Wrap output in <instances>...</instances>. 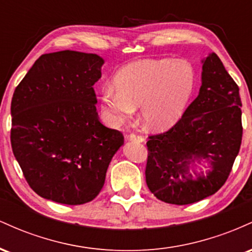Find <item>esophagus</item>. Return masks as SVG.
<instances>
[{
    "label": "esophagus",
    "mask_w": 252,
    "mask_h": 252,
    "mask_svg": "<svg viewBox=\"0 0 252 252\" xmlns=\"http://www.w3.org/2000/svg\"><path fill=\"white\" fill-rule=\"evenodd\" d=\"M128 140L131 141V142H137V143H142L144 142V137L140 135H136V134H130L128 136Z\"/></svg>",
    "instance_id": "esophagus-1"
}]
</instances>
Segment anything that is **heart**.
I'll return each instance as SVG.
<instances>
[{"mask_svg": "<svg viewBox=\"0 0 252 252\" xmlns=\"http://www.w3.org/2000/svg\"><path fill=\"white\" fill-rule=\"evenodd\" d=\"M99 94L100 109L110 126H120L141 106L146 128L164 131L179 123L196 88L190 63L173 59L140 60L124 66Z\"/></svg>", "mask_w": 252, "mask_h": 252, "instance_id": "1", "label": "heart"}]
</instances>
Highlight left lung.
Masks as SVG:
<instances>
[{
	"label": "left lung",
	"instance_id": "left-lung-1",
	"mask_svg": "<svg viewBox=\"0 0 252 252\" xmlns=\"http://www.w3.org/2000/svg\"><path fill=\"white\" fill-rule=\"evenodd\" d=\"M201 63L198 97L179 123L147 142V185L158 200L168 204H193L215 194L241 148L238 86L216 53Z\"/></svg>",
	"mask_w": 252,
	"mask_h": 252
}]
</instances>
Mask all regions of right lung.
<instances>
[{
  "instance_id": "add662e5",
  "label": "right lung",
  "mask_w": 252,
  "mask_h": 252,
  "mask_svg": "<svg viewBox=\"0 0 252 252\" xmlns=\"http://www.w3.org/2000/svg\"><path fill=\"white\" fill-rule=\"evenodd\" d=\"M103 65L94 53L43 54L14 91L11 148L28 185L47 200H94L123 146V135L98 120L92 86Z\"/></svg>"
}]
</instances>
